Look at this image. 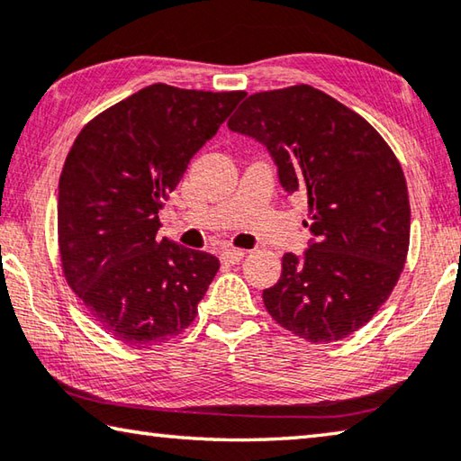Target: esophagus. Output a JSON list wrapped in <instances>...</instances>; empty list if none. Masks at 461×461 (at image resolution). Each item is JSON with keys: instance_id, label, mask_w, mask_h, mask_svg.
Listing matches in <instances>:
<instances>
[{"instance_id": "1", "label": "esophagus", "mask_w": 461, "mask_h": 461, "mask_svg": "<svg viewBox=\"0 0 461 461\" xmlns=\"http://www.w3.org/2000/svg\"><path fill=\"white\" fill-rule=\"evenodd\" d=\"M244 256H246L244 249H233V248H230V249H223L220 258H221L223 264H240L241 259H244Z\"/></svg>"}]
</instances>
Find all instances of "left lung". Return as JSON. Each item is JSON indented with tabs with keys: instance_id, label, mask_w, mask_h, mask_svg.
<instances>
[{
	"instance_id": "left-lung-1",
	"label": "left lung",
	"mask_w": 461,
	"mask_h": 461,
	"mask_svg": "<svg viewBox=\"0 0 461 461\" xmlns=\"http://www.w3.org/2000/svg\"><path fill=\"white\" fill-rule=\"evenodd\" d=\"M228 127L262 143L282 187L308 197L311 248L284 254L266 311L304 340L348 337L391 296L407 259L411 209L395 153L361 114L308 85L256 92Z\"/></svg>"
}]
</instances>
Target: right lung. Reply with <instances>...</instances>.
Segmentation results:
<instances>
[{
    "label": "right lung",
    "mask_w": 461,
    "mask_h": 461,
    "mask_svg": "<svg viewBox=\"0 0 461 461\" xmlns=\"http://www.w3.org/2000/svg\"><path fill=\"white\" fill-rule=\"evenodd\" d=\"M244 96L150 85L95 116L66 157L58 185L66 282L124 345L181 334L220 270L212 254L158 241V209Z\"/></svg>",
    "instance_id": "right-lung-1"
}]
</instances>
